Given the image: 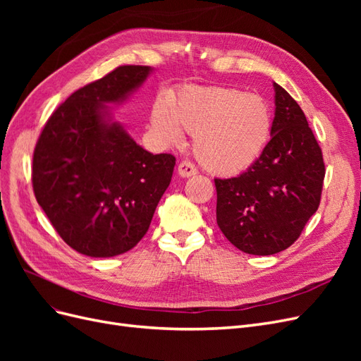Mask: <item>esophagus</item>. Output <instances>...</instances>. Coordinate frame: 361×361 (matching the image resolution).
Wrapping results in <instances>:
<instances>
[{"label":"esophagus","mask_w":361,"mask_h":361,"mask_svg":"<svg viewBox=\"0 0 361 361\" xmlns=\"http://www.w3.org/2000/svg\"><path fill=\"white\" fill-rule=\"evenodd\" d=\"M178 173L180 178H191L197 173V169L194 167V164L190 161H182L178 167Z\"/></svg>","instance_id":"esophagus-1"}]
</instances>
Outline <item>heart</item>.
<instances>
[{
	"mask_svg": "<svg viewBox=\"0 0 361 361\" xmlns=\"http://www.w3.org/2000/svg\"><path fill=\"white\" fill-rule=\"evenodd\" d=\"M152 134L164 146L192 135L194 155L218 176L250 169L272 133L268 102L231 87H185L167 106L158 101L150 113Z\"/></svg>",
	"mask_w": 361,
	"mask_h": 361,
	"instance_id": "heart-1",
	"label": "heart"
}]
</instances>
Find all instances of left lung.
<instances>
[{
  "mask_svg": "<svg viewBox=\"0 0 361 361\" xmlns=\"http://www.w3.org/2000/svg\"><path fill=\"white\" fill-rule=\"evenodd\" d=\"M271 140L238 178L215 179L216 224L236 248L269 256L290 247L318 211L325 166L297 101L274 82Z\"/></svg>",
  "mask_w": 361,
  "mask_h": 361,
  "instance_id": "left-lung-1",
  "label": "left lung"
}]
</instances>
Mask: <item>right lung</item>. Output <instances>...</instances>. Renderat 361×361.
I'll return each instance as SVG.
<instances>
[{"mask_svg": "<svg viewBox=\"0 0 361 361\" xmlns=\"http://www.w3.org/2000/svg\"><path fill=\"white\" fill-rule=\"evenodd\" d=\"M154 68L120 66L72 93L49 117L32 157V190L63 241L113 257L147 232L176 158L154 155L114 120Z\"/></svg>", "mask_w": 361, "mask_h": 361, "instance_id": "add662e5", "label": "right lung"}]
</instances>
